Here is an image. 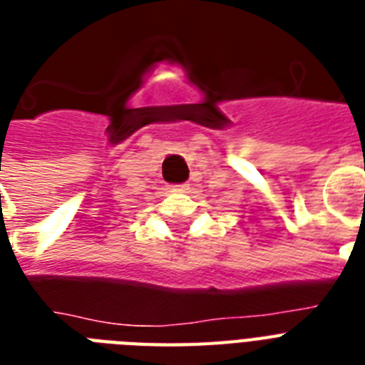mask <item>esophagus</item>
<instances>
[{
    "label": "esophagus",
    "instance_id": "1",
    "mask_svg": "<svg viewBox=\"0 0 365 365\" xmlns=\"http://www.w3.org/2000/svg\"><path fill=\"white\" fill-rule=\"evenodd\" d=\"M186 188H188L186 185H179V190H186Z\"/></svg>",
    "mask_w": 365,
    "mask_h": 365
}]
</instances>
